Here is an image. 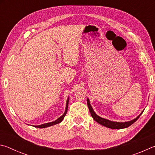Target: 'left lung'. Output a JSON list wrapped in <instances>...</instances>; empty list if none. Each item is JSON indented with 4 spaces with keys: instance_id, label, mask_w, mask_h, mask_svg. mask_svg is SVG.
<instances>
[{
    "instance_id": "obj_1",
    "label": "left lung",
    "mask_w": 155,
    "mask_h": 155,
    "mask_svg": "<svg viewBox=\"0 0 155 155\" xmlns=\"http://www.w3.org/2000/svg\"><path fill=\"white\" fill-rule=\"evenodd\" d=\"M87 104H88L89 111H90V112H91V114L92 116V117L93 118L94 120L96 122H97L98 123H99L100 124H101V125L108 127V128L112 129H120L127 128V127H128L130 125H131L132 124H134L135 122L140 118V115L142 114V112L136 118L134 119L133 120L129 121V122H125V123H116V122L110 121L109 120H107V119L103 118L101 117H100V116H99L98 115H97L96 114L94 113V110H93V108H92L88 99H87Z\"/></svg>"
}]
</instances>
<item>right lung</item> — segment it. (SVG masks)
<instances>
[{"label": "right lung", "mask_w": 155, "mask_h": 155, "mask_svg": "<svg viewBox=\"0 0 155 155\" xmlns=\"http://www.w3.org/2000/svg\"><path fill=\"white\" fill-rule=\"evenodd\" d=\"M68 104H69V99H67V105H66V110H65V112L63 114V115L61 116V117L58 118L57 120H56L54 122H51V123H45V124H41V125H38V126H35V127H37V128H45V127H50V126H52L54 125V124H56L58 123H60L63 120L64 117L66 115V114L67 112V108H68Z\"/></svg>", "instance_id": "obj_1"}]
</instances>
